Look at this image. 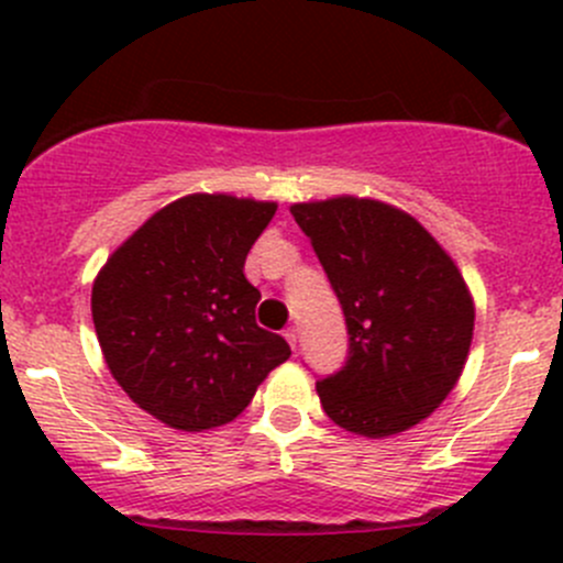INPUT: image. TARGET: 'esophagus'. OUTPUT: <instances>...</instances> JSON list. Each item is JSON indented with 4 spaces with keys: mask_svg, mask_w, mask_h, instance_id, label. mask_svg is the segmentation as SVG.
I'll return each mask as SVG.
<instances>
[{
    "mask_svg": "<svg viewBox=\"0 0 563 563\" xmlns=\"http://www.w3.org/2000/svg\"><path fill=\"white\" fill-rule=\"evenodd\" d=\"M283 334H286L288 345H291V349H297V340H299V329H297V327H288V329H286V332H283Z\"/></svg>",
    "mask_w": 563,
    "mask_h": 563,
    "instance_id": "1",
    "label": "esophagus"
}]
</instances>
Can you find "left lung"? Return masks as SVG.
<instances>
[{"label": "left lung", "mask_w": 563, "mask_h": 563, "mask_svg": "<svg viewBox=\"0 0 563 563\" xmlns=\"http://www.w3.org/2000/svg\"><path fill=\"white\" fill-rule=\"evenodd\" d=\"M343 308L349 356L318 378L327 417L367 439L413 428L457 384L474 302L446 250L389 203L340 196L294 203Z\"/></svg>", "instance_id": "obj_1"}]
</instances>
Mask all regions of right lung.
Masks as SVG:
<instances>
[{
  "mask_svg": "<svg viewBox=\"0 0 563 563\" xmlns=\"http://www.w3.org/2000/svg\"><path fill=\"white\" fill-rule=\"evenodd\" d=\"M277 203L185 196L152 214L95 277L92 321L106 365L144 411L176 430L240 417L291 356L255 323L245 258Z\"/></svg>",
  "mask_w": 563,
  "mask_h": 563,
  "instance_id": "right-lung-1",
  "label": "right lung"
}]
</instances>
